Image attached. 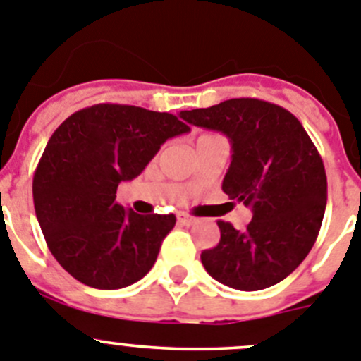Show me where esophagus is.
Masks as SVG:
<instances>
[{"instance_id":"34e87169","label":"esophagus","mask_w":361,"mask_h":361,"mask_svg":"<svg viewBox=\"0 0 361 361\" xmlns=\"http://www.w3.org/2000/svg\"><path fill=\"white\" fill-rule=\"evenodd\" d=\"M178 221H180L181 225H194V223H196L197 219L192 216V214L181 212V214H178Z\"/></svg>"}]
</instances>
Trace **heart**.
I'll list each match as a JSON object with an SVG mask.
<instances>
[{"label": "heart", "instance_id": "b5f03b06", "mask_svg": "<svg viewBox=\"0 0 361 361\" xmlns=\"http://www.w3.org/2000/svg\"><path fill=\"white\" fill-rule=\"evenodd\" d=\"M204 136H210V135H201V136H200V138H204Z\"/></svg>", "mask_w": 361, "mask_h": 361}]
</instances>
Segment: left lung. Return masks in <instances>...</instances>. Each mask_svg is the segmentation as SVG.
I'll list each match as a JSON object with an SVG mask.
<instances>
[{
  "label": "left lung",
  "instance_id": "left-lung-1",
  "mask_svg": "<svg viewBox=\"0 0 361 361\" xmlns=\"http://www.w3.org/2000/svg\"><path fill=\"white\" fill-rule=\"evenodd\" d=\"M180 116L228 136L233 154L223 192L253 214L245 230L217 221L221 239L201 253L204 269L233 290L277 284L306 259L326 212V169L310 135L288 109L259 99H230Z\"/></svg>",
  "mask_w": 361,
  "mask_h": 361
}]
</instances>
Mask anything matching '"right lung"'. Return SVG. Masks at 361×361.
Segmentation results:
<instances>
[{"label":"right lung","mask_w":361,"mask_h":361,"mask_svg":"<svg viewBox=\"0 0 361 361\" xmlns=\"http://www.w3.org/2000/svg\"><path fill=\"white\" fill-rule=\"evenodd\" d=\"M187 131L176 115L124 104H95L55 129L32 192L48 248L71 277L118 290L149 274L176 216L124 210L116 187L138 176L165 140Z\"/></svg>","instance_id":"obj_1"}]
</instances>
